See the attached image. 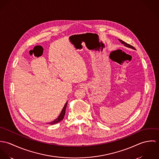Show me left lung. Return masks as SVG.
<instances>
[{
	"label": "left lung",
	"instance_id": "left-lung-1",
	"mask_svg": "<svg viewBox=\"0 0 159 159\" xmlns=\"http://www.w3.org/2000/svg\"><path fill=\"white\" fill-rule=\"evenodd\" d=\"M118 40H119V42H120L122 44H123L125 46H127V47H128V48H132V49H135V48L133 46L130 45H129V44L125 43V42H124V41H122V40H119V39H118Z\"/></svg>",
	"mask_w": 159,
	"mask_h": 159
}]
</instances>
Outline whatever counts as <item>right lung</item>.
I'll use <instances>...</instances> for the list:
<instances>
[{
    "mask_svg": "<svg viewBox=\"0 0 159 159\" xmlns=\"http://www.w3.org/2000/svg\"><path fill=\"white\" fill-rule=\"evenodd\" d=\"M67 103H66V105H64V108H63V109H62V111H61V114L59 116V117H58L56 120H54V121L48 123V124L53 125V124H57V123L61 122V121L64 119V116H65V114H66V108H67Z\"/></svg>",
    "mask_w": 159,
    "mask_h": 159,
    "instance_id": "right-lung-1",
    "label": "right lung"
}]
</instances>
